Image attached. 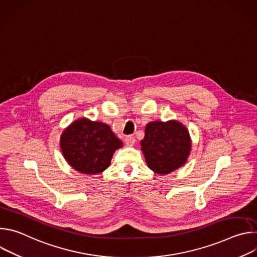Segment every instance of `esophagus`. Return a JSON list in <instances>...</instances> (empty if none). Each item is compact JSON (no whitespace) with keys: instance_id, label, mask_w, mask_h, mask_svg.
<instances>
[{"instance_id":"1","label":"esophagus","mask_w":257,"mask_h":257,"mask_svg":"<svg viewBox=\"0 0 257 257\" xmlns=\"http://www.w3.org/2000/svg\"><path fill=\"white\" fill-rule=\"evenodd\" d=\"M135 138L133 136H127L125 138V143L127 146H133L135 144Z\"/></svg>"}]
</instances>
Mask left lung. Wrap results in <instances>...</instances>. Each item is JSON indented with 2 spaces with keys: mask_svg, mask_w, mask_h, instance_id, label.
Instances as JSON below:
<instances>
[{
  "mask_svg": "<svg viewBox=\"0 0 257 257\" xmlns=\"http://www.w3.org/2000/svg\"><path fill=\"white\" fill-rule=\"evenodd\" d=\"M140 144L148 167L159 175L185 165L191 151L189 131L176 120L150 122Z\"/></svg>",
  "mask_w": 257,
  "mask_h": 257,
  "instance_id": "8db88e82",
  "label": "left lung"
}]
</instances>
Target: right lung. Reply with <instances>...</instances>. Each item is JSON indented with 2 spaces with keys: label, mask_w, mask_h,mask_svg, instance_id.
I'll list each match as a JSON object with an SVG mask.
<instances>
[{
  "label": "right lung",
  "mask_w": 257,
  "mask_h": 257,
  "mask_svg": "<svg viewBox=\"0 0 257 257\" xmlns=\"http://www.w3.org/2000/svg\"><path fill=\"white\" fill-rule=\"evenodd\" d=\"M60 146L66 162L79 173L97 175L111 164L123 142L102 122L80 118L64 129Z\"/></svg>",
  "instance_id": "add662e5"
}]
</instances>
